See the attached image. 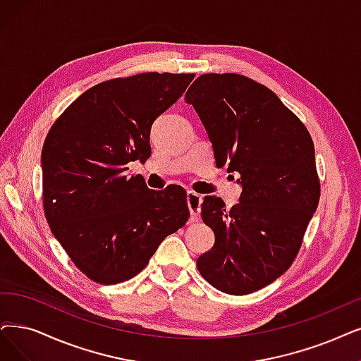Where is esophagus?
<instances>
[{
    "mask_svg": "<svg viewBox=\"0 0 361 361\" xmlns=\"http://www.w3.org/2000/svg\"><path fill=\"white\" fill-rule=\"evenodd\" d=\"M201 201H203V198H201V195L194 192V191H188V194H186V203H188V209H190V213H191V221L192 222L200 221Z\"/></svg>",
    "mask_w": 361,
    "mask_h": 361,
    "instance_id": "1",
    "label": "esophagus"
}]
</instances>
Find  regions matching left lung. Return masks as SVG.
<instances>
[{"label":"left lung","instance_id":"left-lung-1","mask_svg":"<svg viewBox=\"0 0 361 361\" xmlns=\"http://www.w3.org/2000/svg\"><path fill=\"white\" fill-rule=\"evenodd\" d=\"M185 100L207 130L216 166L238 171L243 186L229 212L219 197H204L201 218L214 244L197 268L224 293H253L290 268L319 206L311 135L276 93L244 75H200Z\"/></svg>","mask_w":361,"mask_h":361}]
</instances>
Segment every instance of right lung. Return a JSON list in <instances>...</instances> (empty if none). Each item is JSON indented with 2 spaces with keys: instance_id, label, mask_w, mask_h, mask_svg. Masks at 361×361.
Masks as SVG:
<instances>
[{
  "instance_id": "right-lung-1",
  "label": "right lung",
  "mask_w": 361,
  "mask_h": 361,
  "mask_svg": "<svg viewBox=\"0 0 361 361\" xmlns=\"http://www.w3.org/2000/svg\"><path fill=\"white\" fill-rule=\"evenodd\" d=\"M195 74L143 72L93 85L57 118L41 152L42 204L72 264L100 284L133 279L190 218L179 186L149 190L128 163L151 155L154 121Z\"/></svg>"
}]
</instances>
